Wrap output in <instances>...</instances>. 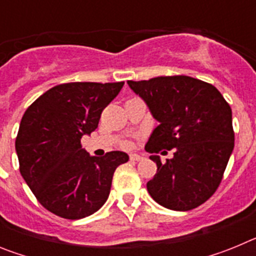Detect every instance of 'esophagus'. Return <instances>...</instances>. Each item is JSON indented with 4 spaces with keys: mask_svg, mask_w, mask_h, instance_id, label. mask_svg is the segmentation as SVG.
<instances>
[{
    "mask_svg": "<svg viewBox=\"0 0 256 256\" xmlns=\"http://www.w3.org/2000/svg\"><path fill=\"white\" fill-rule=\"evenodd\" d=\"M130 160H133V162H140V160H142L144 158H142L141 155H138V154H130Z\"/></svg>",
    "mask_w": 256,
    "mask_h": 256,
    "instance_id": "34e87169",
    "label": "esophagus"
}]
</instances>
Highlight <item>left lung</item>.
<instances>
[{"instance_id":"8db88e82","label":"left lung","mask_w":256,"mask_h":256,"mask_svg":"<svg viewBox=\"0 0 256 256\" xmlns=\"http://www.w3.org/2000/svg\"><path fill=\"white\" fill-rule=\"evenodd\" d=\"M126 83L159 122L146 151L174 150L166 162L150 156L158 172L148 182V194L166 209L187 212L200 206L218 188L234 151L230 106L214 86L192 76Z\"/></svg>"}]
</instances>
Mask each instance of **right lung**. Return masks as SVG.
Returning <instances> with one entry per match:
<instances>
[{"instance_id":"1","label":"right lung","mask_w":256,"mask_h":256,"mask_svg":"<svg viewBox=\"0 0 256 256\" xmlns=\"http://www.w3.org/2000/svg\"><path fill=\"white\" fill-rule=\"evenodd\" d=\"M124 82L64 83L40 96L24 112L15 141L20 173L40 205L65 219L91 216L106 202L123 151L91 156L80 138L97 126Z\"/></svg>"}]
</instances>
